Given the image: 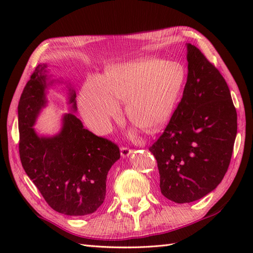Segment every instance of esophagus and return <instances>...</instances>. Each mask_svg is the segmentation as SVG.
Listing matches in <instances>:
<instances>
[{"label": "esophagus", "instance_id": "34e87169", "mask_svg": "<svg viewBox=\"0 0 253 253\" xmlns=\"http://www.w3.org/2000/svg\"><path fill=\"white\" fill-rule=\"evenodd\" d=\"M132 152V150L128 147H121V155L123 158H126Z\"/></svg>", "mask_w": 253, "mask_h": 253}]
</instances>
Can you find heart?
Listing matches in <instances>:
<instances>
[{
    "mask_svg": "<svg viewBox=\"0 0 253 253\" xmlns=\"http://www.w3.org/2000/svg\"><path fill=\"white\" fill-rule=\"evenodd\" d=\"M185 83V69L176 62L140 58L106 69L104 77L88 79L80 94V110L95 131L110 130L126 100L129 120L147 132L169 122Z\"/></svg>",
    "mask_w": 253,
    "mask_h": 253,
    "instance_id": "obj_1",
    "label": "heart"
}]
</instances>
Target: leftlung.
<instances>
[{
	"label": "left lung",
	"instance_id": "8db88e82",
	"mask_svg": "<svg viewBox=\"0 0 253 253\" xmlns=\"http://www.w3.org/2000/svg\"><path fill=\"white\" fill-rule=\"evenodd\" d=\"M182 98L149 151L157 159L162 195L176 203L199 200L215 189L232 159L237 113L218 69L187 44Z\"/></svg>",
	"mask_w": 253,
	"mask_h": 253
}]
</instances>
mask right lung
I'll list each match as a JSON object with an SVG mask.
<instances>
[{"instance_id":"add662e5","label":"right lung","mask_w":253,"mask_h":253,"mask_svg":"<svg viewBox=\"0 0 253 253\" xmlns=\"http://www.w3.org/2000/svg\"><path fill=\"white\" fill-rule=\"evenodd\" d=\"M45 67H36L19 99L21 165L54 211L71 216L88 215L104 201L107 173L121 158L120 148L85 129L71 113L64 116L58 135H37L32 126L45 104ZM69 91V103L76 110V93Z\"/></svg>"}]
</instances>
